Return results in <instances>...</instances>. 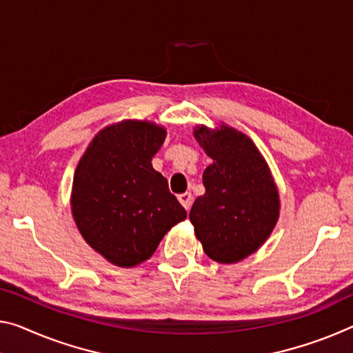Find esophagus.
I'll return each mask as SVG.
<instances>
[{
    "label": "esophagus",
    "instance_id": "esophagus-1",
    "mask_svg": "<svg viewBox=\"0 0 353 353\" xmlns=\"http://www.w3.org/2000/svg\"><path fill=\"white\" fill-rule=\"evenodd\" d=\"M179 203H181L183 207H185V209L188 210L190 207H192V203H193V196H192V193H182V194H179Z\"/></svg>",
    "mask_w": 353,
    "mask_h": 353
}]
</instances>
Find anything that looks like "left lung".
<instances>
[{
    "label": "left lung",
    "mask_w": 353,
    "mask_h": 353,
    "mask_svg": "<svg viewBox=\"0 0 353 353\" xmlns=\"http://www.w3.org/2000/svg\"><path fill=\"white\" fill-rule=\"evenodd\" d=\"M193 137L212 165L204 170L205 193L190 210L204 253L236 264L256 253L275 229L279 192L264 155L245 133L225 124L193 127Z\"/></svg>",
    "instance_id": "left-lung-1"
}]
</instances>
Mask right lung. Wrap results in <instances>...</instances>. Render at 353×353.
<instances>
[{
	"mask_svg": "<svg viewBox=\"0 0 353 353\" xmlns=\"http://www.w3.org/2000/svg\"><path fill=\"white\" fill-rule=\"evenodd\" d=\"M166 128L124 119L102 128L75 168L70 209L81 237L117 267L148 261L187 212L152 168Z\"/></svg>",
	"mask_w": 353,
	"mask_h": 353,
	"instance_id": "1",
	"label": "right lung"
}]
</instances>
